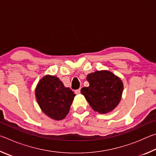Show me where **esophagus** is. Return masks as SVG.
Masks as SVG:
<instances>
[{"instance_id": "34e87169", "label": "esophagus", "mask_w": 156, "mask_h": 156, "mask_svg": "<svg viewBox=\"0 0 156 156\" xmlns=\"http://www.w3.org/2000/svg\"><path fill=\"white\" fill-rule=\"evenodd\" d=\"M75 93L76 94H79L80 93V89H76V90H75Z\"/></svg>"}]
</instances>
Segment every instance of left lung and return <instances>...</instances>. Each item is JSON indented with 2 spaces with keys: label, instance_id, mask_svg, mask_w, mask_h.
<instances>
[{
  "label": "left lung",
  "instance_id": "8db88e82",
  "mask_svg": "<svg viewBox=\"0 0 156 156\" xmlns=\"http://www.w3.org/2000/svg\"><path fill=\"white\" fill-rule=\"evenodd\" d=\"M87 80L89 86L82 88L81 94L95 112L104 114L118 106L123 91L120 78L109 71L102 70L89 73Z\"/></svg>",
  "mask_w": 156,
  "mask_h": 156
}]
</instances>
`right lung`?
<instances>
[{"label": "right lung", "instance_id": "obj_1", "mask_svg": "<svg viewBox=\"0 0 156 156\" xmlns=\"http://www.w3.org/2000/svg\"><path fill=\"white\" fill-rule=\"evenodd\" d=\"M35 95L43 112L56 120L66 117L76 96L69 88L65 87L58 78L50 75L44 76L38 82Z\"/></svg>", "mask_w": 156, "mask_h": 156}]
</instances>
